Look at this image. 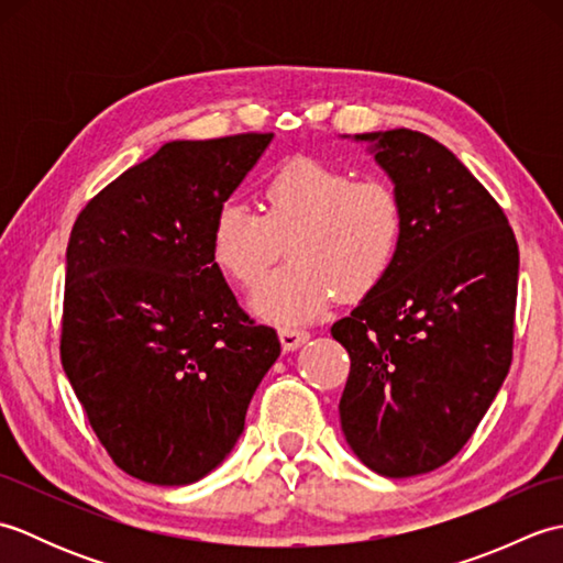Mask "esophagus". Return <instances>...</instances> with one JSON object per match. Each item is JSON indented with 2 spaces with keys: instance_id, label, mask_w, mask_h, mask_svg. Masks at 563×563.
I'll return each mask as SVG.
<instances>
[{
  "instance_id": "esophagus-1",
  "label": "esophagus",
  "mask_w": 563,
  "mask_h": 563,
  "mask_svg": "<svg viewBox=\"0 0 563 563\" xmlns=\"http://www.w3.org/2000/svg\"><path fill=\"white\" fill-rule=\"evenodd\" d=\"M278 336H280V343H283V351H288V353L297 351L302 343L309 341V333L305 329H295V327H283L278 331Z\"/></svg>"
}]
</instances>
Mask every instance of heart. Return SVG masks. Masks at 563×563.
<instances>
[{
	"label": "heart",
	"mask_w": 563,
	"mask_h": 563,
	"mask_svg": "<svg viewBox=\"0 0 563 563\" xmlns=\"http://www.w3.org/2000/svg\"><path fill=\"white\" fill-rule=\"evenodd\" d=\"M263 202V214L239 200L222 202L210 249L244 288L288 249V266L268 275L249 300L271 324H305L324 312L336 290L349 300L363 297L399 254L404 206L385 178H353L341 166L297 157L268 178Z\"/></svg>",
	"instance_id": "1"
}]
</instances>
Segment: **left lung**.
I'll return each instance as SVG.
<instances>
[{"mask_svg": "<svg viewBox=\"0 0 563 563\" xmlns=\"http://www.w3.org/2000/svg\"><path fill=\"white\" fill-rule=\"evenodd\" d=\"M363 142L404 206L389 273L331 327L351 355L341 430L367 470L404 479L462 450L504 385L518 300V242L454 154L416 130Z\"/></svg>", "mask_w": 563, "mask_h": 563, "instance_id": "1", "label": "left lung"}]
</instances>
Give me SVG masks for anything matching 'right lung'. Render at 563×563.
<instances>
[{
	"instance_id": "right-lung-1",
	"label": "right lung",
	"mask_w": 563,
	"mask_h": 563,
	"mask_svg": "<svg viewBox=\"0 0 563 563\" xmlns=\"http://www.w3.org/2000/svg\"><path fill=\"white\" fill-rule=\"evenodd\" d=\"M271 142H166L71 227L63 367L93 433L135 479L186 486L218 470L278 361V333L249 321L210 249L214 212Z\"/></svg>"
}]
</instances>
